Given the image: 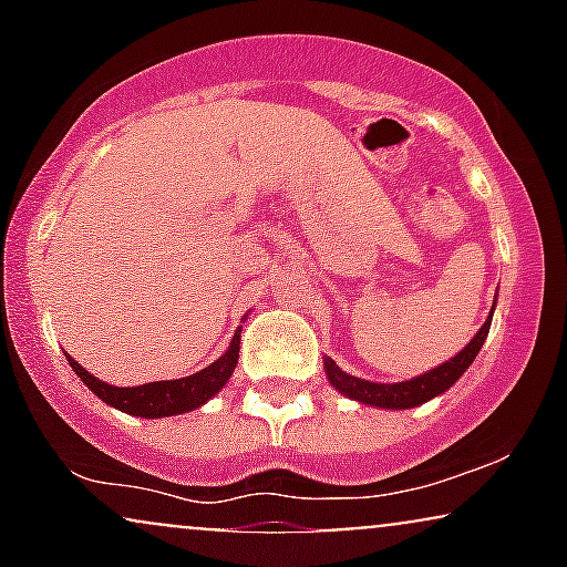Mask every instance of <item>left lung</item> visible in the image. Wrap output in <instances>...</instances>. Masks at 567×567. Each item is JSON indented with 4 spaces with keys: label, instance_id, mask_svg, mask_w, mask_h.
<instances>
[{
    "label": "left lung",
    "instance_id": "1",
    "mask_svg": "<svg viewBox=\"0 0 567 567\" xmlns=\"http://www.w3.org/2000/svg\"><path fill=\"white\" fill-rule=\"evenodd\" d=\"M491 320L493 315L487 317V322L477 330V336H474L472 341L453 357V360H447L445 365L429 370V373L419 375V379H410L402 383H373V381L354 379V375L343 373L333 360H328L324 362V368H328V381L333 383L341 394L351 396V400L365 402V405L392 408V410L415 408L421 405V402L432 400V396L447 392V389H451L453 383L466 373V368L472 365L474 357H477L480 349H483L487 330H491Z\"/></svg>",
    "mask_w": 567,
    "mask_h": 567
}]
</instances>
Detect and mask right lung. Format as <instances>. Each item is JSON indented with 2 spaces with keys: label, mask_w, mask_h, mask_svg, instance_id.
<instances>
[{
  "label": "right lung",
  "mask_w": 567,
  "mask_h": 567,
  "mask_svg": "<svg viewBox=\"0 0 567 567\" xmlns=\"http://www.w3.org/2000/svg\"><path fill=\"white\" fill-rule=\"evenodd\" d=\"M239 357V333L231 338V347L226 349L224 357H218L213 365H207L199 373L188 375V379H175V381H154L143 383V386H109L95 375H90L80 362H74L69 357V365L74 368V373L87 383V389H93V394L101 396L106 405L116 410H125L130 415H143V419H165V415H178L188 413V410L205 405L218 389H224V383L229 381V375L237 368Z\"/></svg>",
  "instance_id": "right-lung-1"
}]
</instances>
